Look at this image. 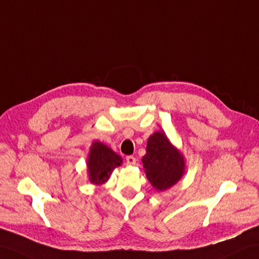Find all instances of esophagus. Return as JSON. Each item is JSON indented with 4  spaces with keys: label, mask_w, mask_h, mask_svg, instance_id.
I'll return each mask as SVG.
<instances>
[{
    "label": "esophagus",
    "mask_w": 259,
    "mask_h": 259,
    "mask_svg": "<svg viewBox=\"0 0 259 259\" xmlns=\"http://www.w3.org/2000/svg\"><path fill=\"white\" fill-rule=\"evenodd\" d=\"M125 161H127V164L128 165H135L136 162H137L136 158L132 157V155H129V157L125 158Z\"/></svg>",
    "instance_id": "1"
}]
</instances>
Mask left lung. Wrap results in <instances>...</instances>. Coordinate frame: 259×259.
I'll return each mask as SVG.
<instances>
[{
    "mask_svg": "<svg viewBox=\"0 0 259 259\" xmlns=\"http://www.w3.org/2000/svg\"><path fill=\"white\" fill-rule=\"evenodd\" d=\"M142 164L153 189L163 192L177 184L185 173L183 153L174 147L163 130L155 131L147 141Z\"/></svg>",
    "mask_w": 259,
    "mask_h": 259,
    "instance_id": "left-lung-1",
    "label": "left lung"
}]
</instances>
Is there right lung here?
<instances>
[{
    "mask_svg": "<svg viewBox=\"0 0 259 259\" xmlns=\"http://www.w3.org/2000/svg\"><path fill=\"white\" fill-rule=\"evenodd\" d=\"M121 164L122 158L111 148L98 140L92 143L87 158V173L90 183L105 184L112 171Z\"/></svg>",
    "mask_w": 259,
    "mask_h": 259,
    "instance_id": "add662e5",
    "label": "right lung"
}]
</instances>
